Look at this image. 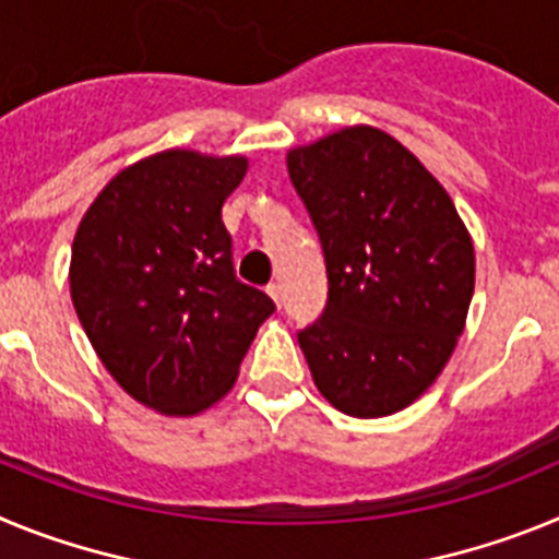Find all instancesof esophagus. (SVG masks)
<instances>
[{
  "mask_svg": "<svg viewBox=\"0 0 559 559\" xmlns=\"http://www.w3.org/2000/svg\"><path fill=\"white\" fill-rule=\"evenodd\" d=\"M265 290H269V296H271V299H274L276 308H280V305H283V285H280V283H271Z\"/></svg>",
  "mask_w": 559,
  "mask_h": 559,
  "instance_id": "obj_1",
  "label": "esophagus"
}]
</instances>
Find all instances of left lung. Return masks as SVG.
Instances as JSON below:
<instances>
[{"mask_svg":"<svg viewBox=\"0 0 559 559\" xmlns=\"http://www.w3.org/2000/svg\"><path fill=\"white\" fill-rule=\"evenodd\" d=\"M288 173L328 263V308L299 333L316 389L389 417L442 374L476 285L473 237L428 167L374 126L290 147Z\"/></svg>","mask_w":559,"mask_h":559,"instance_id":"obj_1","label":"left lung"}]
</instances>
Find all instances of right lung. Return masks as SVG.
Instances as JSON below:
<instances>
[{
    "mask_svg": "<svg viewBox=\"0 0 559 559\" xmlns=\"http://www.w3.org/2000/svg\"><path fill=\"white\" fill-rule=\"evenodd\" d=\"M246 170L237 153H153L97 192L72 240L69 294L97 358L167 417L215 406L274 313L263 290L235 276L221 221Z\"/></svg>",
    "mask_w": 559,
    "mask_h": 559,
    "instance_id": "obj_1",
    "label": "right lung"
}]
</instances>
